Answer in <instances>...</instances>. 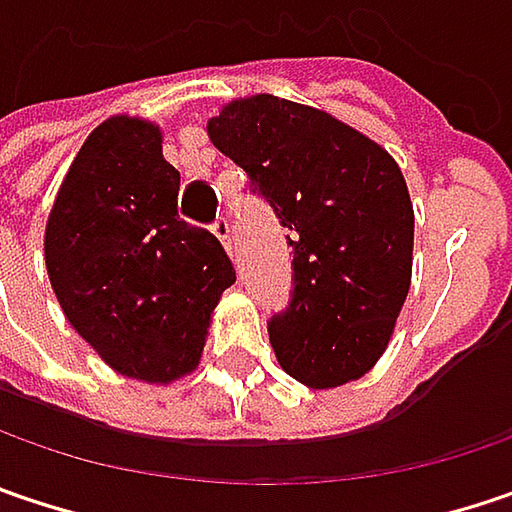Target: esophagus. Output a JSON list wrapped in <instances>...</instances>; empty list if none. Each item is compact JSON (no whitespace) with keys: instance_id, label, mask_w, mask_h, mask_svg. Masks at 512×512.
Segmentation results:
<instances>
[{"instance_id":"34e87169","label":"esophagus","mask_w":512,"mask_h":512,"mask_svg":"<svg viewBox=\"0 0 512 512\" xmlns=\"http://www.w3.org/2000/svg\"><path fill=\"white\" fill-rule=\"evenodd\" d=\"M211 231L217 234V240L226 246V252H231V226H228L226 217H217L214 223H211Z\"/></svg>"}]
</instances>
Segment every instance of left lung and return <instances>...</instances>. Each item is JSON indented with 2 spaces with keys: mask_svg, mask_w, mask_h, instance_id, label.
Instances as JSON below:
<instances>
[{
  "mask_svg": "<svg viewBox=\"0 0 512 512\" xmlns=\"http://www.w3.org/2000/svg\"><path fill=\"white\" fill-rule=\"evenodd\" d=\"M208 138L289 228L292 298L269 318L281 368L310 388L368 374L411 284L414 211L403 170L339 118L275 95L226 104Z\"/></svg>",
  "mask_w": 512,
  "mask_h": 512,
  "instance_id": "1",
  "label": "left lung"
}]
</instances>
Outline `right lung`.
Wrapping results in <instances>:
<instances>
[{"label": "right lung", "instance_id": "1", "mask_svg": "<svg viewBox=\"0 0 512 512\" xmlns=\"http://www.w3.org/2000/svg\"><path fill=\"white\" fill-rule=\"evenodd\" d=\"M176 199L162 130L115 115L83 141L48 214V281L69 324L109 368L141 382L194 371L237 278L223 243L179 220Z\"/></svg>", "mask_w": 512, "mask_h": 512}]
</instances>
